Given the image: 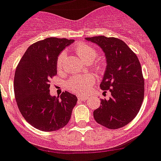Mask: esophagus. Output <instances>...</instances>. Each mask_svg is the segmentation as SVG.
Masks as SVG:
<instances>
[{"instance_id": "34e87169", "label": "esophagus", "mask_w": 161, "mask_h": 161, "mask_svg": "<svg viewBox=\"0 0 161 161\" xmlns=\"http://www.w3.org/2000/svg\"><path fill=\"white\" fill-rule=\"evenodd\" d=\"M78 99H79V101H86V100H87L88 97L86 96H83V95H80L78 97Z\"/></svg>"}]
</instances>
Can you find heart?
<instances>
[{"label":"heart","mask_w":161,"mask_h":161,"mask_svg":"<svg viewBox=\"0 0 161 161\" xmlns=\"http://www.w3.org/2000/svg\"><path fill=\"white\" fill-rule=\"evenodd\" d=\"M76 53L86 64H91L97 57V52L94 47L87 43H79L75 47ZM65 58V53L62 52L58 57L56 63V68L58 70H62L63 63ZM97 70H101V65H97ZM94 82V77L93 75L88 74L85 75H74L67 80L66 86L69 91L75 94H84L90 90Z\"/></svg>","instance_id":"1"}]
</instances>
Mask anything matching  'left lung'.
I'll use <instances>...</instances> for the list:
<instances>
[{"instance_id":"8db88e82","label":"left lung","mask_w":161,"mask_h":161,"mask_svg":"<svg viewBox=\"0 0 161 161\" xmlns=\"http://www.w3.org/2000/svg\"><path fill=\"white\" fill-rule=\"evenodd\" d=\"M86 40L104 52L107 65L100 87L111 93L109 100L102 99L100 107L94 111V119L110 130L121 128L134 119L143 103L145 81L139 59L118 38L99 36Z\"/></svg>"}]
</instances>
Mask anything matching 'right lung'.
Instances as JSON below:
<instances>
[{
	"label": "right lung",
	"mask_w": 161,
	"mask_h": 161,
	"mask_svg": "<svg viewBox=\"0 0 161 161\" xmlns=\"http://www.w3.org/2000/svg\"><path fill=\"white\" fill-rule=\"evenodd\" d=\"M74 40L50 37L27 49L16 67L14 93L19 112L34 128L52 132L70 121L77 97L65 91L51 96L50 80L57 75L58 56Z\"/></svg>",
	"instance_id": "add662e5"
}]
</instances>
